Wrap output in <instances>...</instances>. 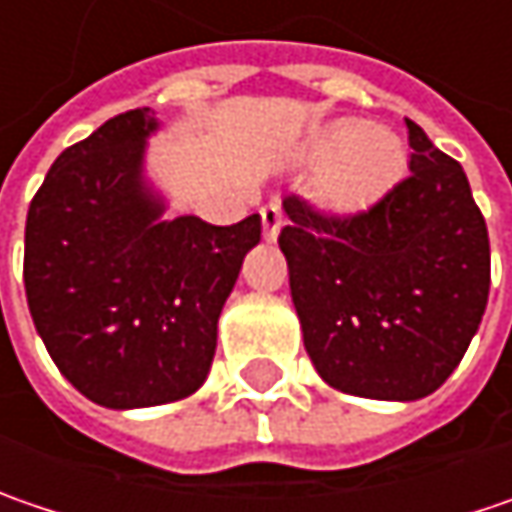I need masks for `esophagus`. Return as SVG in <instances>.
Listing matches in <instances>:
<instances>
[{
  "label": "esophagus",
  "mask_w": 512,
  "mask_h": 512,
  "mask_svg": "<svg viewBox=\"0 0 512 512\" xmlns=\"http://www.w3.org/2000/svg\"><path fill=\"white\" fill-rule=\"evenodd\" d=\"M260 223H263V237H266V240H275V237H278V231H281V226H284V214H281V208H278L275 202L263 205V208H260Z\"/></svg>",
  "instance_id": "esophagus-1"
}]
</instances>
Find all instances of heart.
I'll return each mask as SVG.
<instances>
[{"label":"heart","mask_w":512,"mask_h":512,"mask_svg":"<svg viewBox=\"0 0 512 512\" xmlns=\"http://www.w3.org/2000/svg\"><path fill=\"white\" fill-rule=\"evenodd\" d=\"M324 156L316 176V194L333 208H359L371 202L397 176L403 150L382 127H359L356 121L330 124L316 141Z\"/></svg>","instance_id":"obj_1"}]
</instances>
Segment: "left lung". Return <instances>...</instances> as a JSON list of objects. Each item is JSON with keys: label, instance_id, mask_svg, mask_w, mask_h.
<instances>
[{"label": "left lung", "instance_id": "left-lung-1", "mask_svg": "<svg viewBox=\"0 0 512 512\" xmlns=\"http://www.w3.org/2000/svg\"><path fill=\"white\" fill-rule=\"evenodd\" d=\"M406 130V179L353 214L289 194L278 237L321 379L403 403L429 397L458 368L490 295V237L464 167L408 118Z\"/></svg>", "mask_w": 512, "mask_h": 512}]
</instances>
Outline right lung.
Returning <instances> with one entry per match:
<instances>
[{
  "label": "right lung",
  "instance_id": "obj_1",
  "mask_svg": "<svg viewBox=\"0 0 512 512\" xmlns=\"http://www.w3.org/2000/svg\"><path fill=\"white\" fill-rule=\"evenodd\" d=\"M150 106L66 147L25 220V298L54 365L106 408L162 406L211 371L217 318L260 240V217L159 220L141 179Z\"/></svg>",
  "mask_w": 512,
  "mask_h": 512
}]
</instances>
